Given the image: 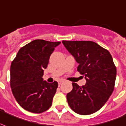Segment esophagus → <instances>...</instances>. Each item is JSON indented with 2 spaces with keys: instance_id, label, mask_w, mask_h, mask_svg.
<instances>
[{
  "instance_id": "esophagus-1",
  "label": "esophagus",
  "mask_w": 126,
  "mask_h": 126,
  "mask_svg": "<svg viewBox=\"0 0 126 126\" xmlns=\"http://www.w3.org/2000/svg\"><path fill=\"white\" fill-rule=\"evenodd\" d=\"M63 82V80H60V81H59V85H61V83Z\"/></svg>"
}]
</instances>
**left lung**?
<instances>
[{
  "label": "left lung",
  "instance_id": "1",
  "mask_svg": "<svg viewBox=\"0 0 126 126\" xmlns=\"http://www.w3.org/2000/svg\"><path fill=\"white\" fill-rule=\"evenodd\" d=\"M62 43L79 63L77 71L83 75L86 84L72 82L73 90L67 93L70 108L81 115L97 112L113 93L116 67L110 52L91 41H65Z\"/></svg>",
  "mask_w": 126,
  "mask_h": 126
}]
</instances>
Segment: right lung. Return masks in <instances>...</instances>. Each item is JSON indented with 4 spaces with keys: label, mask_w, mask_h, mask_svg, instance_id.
Here are the masks:
<instances>
[{
    "label": "right lung",
    "mask_w": 126,
    "mask_h": 126,
    "mask_svg": "<svg viewBox=\"0 0 126 126\" xmlns=\"http://www.w3.org/2000/svg\"><path fill=\"white\" fill-rule=\"evenodd\" d=\"M60 42L35 40L21 48L10 66V87L21 107L33 113L50 108L58 83L44 80V70Z\"/></svg>",
    "instance_id": "add662e5"
}]
</instances>
